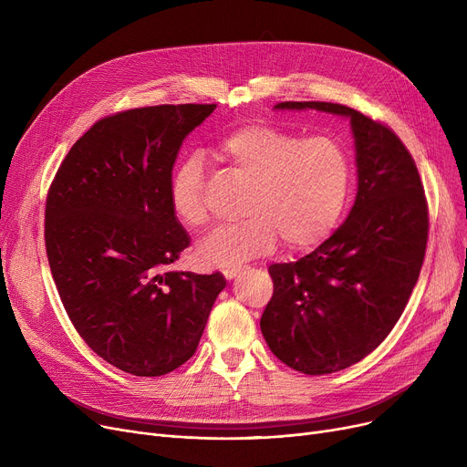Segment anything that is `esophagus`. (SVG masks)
<instances>
[{
  "mask_svg": "<svg viewBox=\"0 0 467 467\" xmlns=\"http://www.w3.org/2000/svg\"><path fill=\"white\" fill-rule=\"evenodd\" d=\"M240 271H242V266H227L225 271H223V276L227 280H233L236 275H240Z\"/></svg>",
  "mask_w": 467,
  "mask_h": 467,
  "instance_id": "esophagus-1",
  "label": "esophagus"
}]
</instances>
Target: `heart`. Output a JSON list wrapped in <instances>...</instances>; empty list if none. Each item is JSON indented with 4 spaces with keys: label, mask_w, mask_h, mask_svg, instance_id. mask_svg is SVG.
<instances>
[{
    "label": "heart",
    "mask_w": 467,
    "mask_h": 467,
    "mask_svg": "<svg viewBox=\"0 0 467 467\" xmlns=\"http://www.w3.org/2000/svg\"><path fill=\"white\" fill-rule=\"evenodd\" d=\"M231 176L250 185L238 225L217 229L201 246L208 265H238L271 252L278 238L308 250L337 227L352 170L342 147L326 136L305 138L271 122H250L217 143ZM206 170L201 155L185 157L170 180V204L191 229L208 223Z\"/></svg>",
    "instance_id": "1"
}]
</instances>
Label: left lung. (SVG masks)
Here are the masks:
<instances>
[{"label":"left lung","mask_w":467,"mask_h":467,"mask_svg":"<svg viewBox=\"0 0 467 467\" xmlns=\"http://www.w3.org/2000/svg\"><path fill=\"white\" fill-rule=\"evenodd\" d=\"M350 117L358 194L348 219L312 254L268 266L275 291L261 316L273 354L305 375L369 356L394 329L426 255L430 217L419 168L384 122L342 104L280 102Z\"/></svg>","instance_id":"left-lung-1"}]
</instances>
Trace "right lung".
<instances>
[{
    "mask_svg": "<svg viewBox=\"0 0 467 467\" xmlns=\"http://www.w3.org/2000/svg\"><path fill=\"white\" fill-rule=\"evenodd\" d=\"M215 104H164L104 117L48 187L45 250L58 296L88 348L117 369L161 377L199 347L225 287L221 273L166 271L189 248L170 204L185 136Z\"/></svg>",
    "mask_w": 467,
    "mask_h": 467,
    "instance_id": "add662e5",
    "label": "right lung"
}]
</instances>
